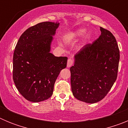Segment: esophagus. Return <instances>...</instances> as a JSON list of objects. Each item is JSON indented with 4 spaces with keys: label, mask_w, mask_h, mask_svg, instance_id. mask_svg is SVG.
I'll return each instance as SVG.
<instances>
[{
    "label": "esophagus",
    "mask_w": 128,
    "mask_h": 128,
    "mask_svg": "<svg viewBox=\"0 0 128 128\" xmlns=\"http://www.w3.org/2000/svg\"><path fill=\"white\" fill-rule=\"evenodd\" d=\"M73 64V60L71 58H69L67 61V67H70Z\"/></svg>",
    "instance_id": "obj_1"
}]
</instances>
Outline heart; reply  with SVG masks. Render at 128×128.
<instances>
[{
    "mask_svg": "<svg viewBox=\"0 0 128 128\" xmlns=\"http://www.w3.org/2000/svg\"><path fill=\"white\" fill-rule=\"evenodd\" d=\"M86 29L80 28V29H76L74 30L67 32L65 34V38L67 41L75 40L81 38V36H82L84 34H86L84 35V37H83L82 42V46H84V45L88 44L90 41V40L92 39V36L91 32H88L86 33Z\"/></svg>",
    "mask_w": 128,
    "mask_h": 128,
    "instance_id": "1",
    "label": "heart"
}]
</instances>
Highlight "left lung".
<instances>
[{
  "label": "left lung",
  "instance_id": "1",
  "mask_svg": "<svg viewBox=\"0 0 128 128\" xmlns=\"http://www.w3.org/2000/svg\"><path fill=\"white\" fill-rule=\"evenodd\" d=\"M100 30L99 38L74 56L70 68L73 96L86 103L102 100L117 80L120 60L117 41L109 30Z\"/></svg>",
  "mask_w": 128,
  "mask_h": 128
}]
</instances>
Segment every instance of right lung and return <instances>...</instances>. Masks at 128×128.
I'll list each match as a JSON object with an SVG mask.
<instances>
[{
  "instance_id": "right-lung-1",
  "label": "right lung",
  "mask_w": 128,
  "mask_h": 128,
  "mask_svg": "<svg viewBox=\"0 0 128 128\" xmlns=\"http://www.w3.org/2000/svg\"><path fill=\"white\" fill-rule=\"evenodd\" d=\"M58 22H44L25 30L18 41L13 59V78L20 94L32 102L43 101L52 95L67 58L50 53L51 44L58 28Z\"/></svg>"
}]
</instances>
